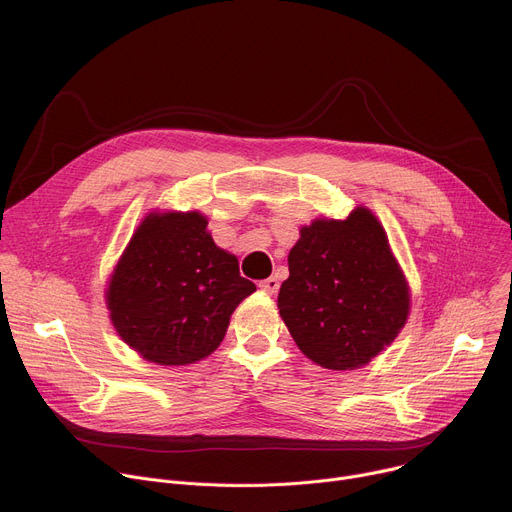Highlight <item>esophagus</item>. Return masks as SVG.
<instances>
[{"label": "esophagus", "instance_id": "esophagus-1", "mask_svg": "<svg viewBox=\"0 0 512 512\" xmlns=\"http://www.w3.org/2000/svg\"><path fill=\"white\" fill-rule=\"evenodd\" d=\"M259 287H261L263 291H267L269 296H275L277 291H279V279H277V277H267V279H263V281L259 283Z\"/></svg>", "mask_w": 512, "mask_h": 512}]
</instances>
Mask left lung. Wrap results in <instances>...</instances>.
<instances>
[{
  "instance_id": "1",
  "label": "left lung",
  "mask_w": 512,
  "mask_h": 512,
  "mask_svg": "<svg viewBox=\"0 0 512 512\" xmlns=\"http://www.w3.org/2000/svg\"><path fill=\"white\" fill-rule=\"evenodd\" d=\"M277 308L291 338L316 364L354 371L403 330L411 294L379 218L356 206L344 221L314 218L287 255Z\"/></svg>"
}]
</instances>
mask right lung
Returning a JSON list of instances; mask_svg holds the SVG:
<instances>
[{"mask_svg": "<svg viewBox=\"0 0 512 512\" xmlns=\"http://www.w3.org/2000/svg\"><path fill=\"white\" fill-rule=\"evenodd\" d=\"M206 225L198 210L148 212L107 281L111 324L143 360L184 367L206 358L257 289Z\"/></svg>", "mask_w": 512, "mask_h": 512, "instance_id": "right-lung-1", "label": "right lung"}]
</instances>
